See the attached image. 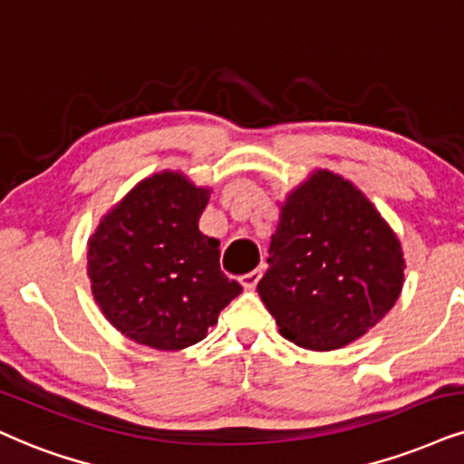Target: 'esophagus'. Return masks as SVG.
<instances>
[{
	"instance_id": "esophagus-1",
	"label": "esophagus",
	"mask_w": 464,
	"mask_h": 464,
	"mask_svg": "<svg viewBox=\"0 0 464 464\" xmlns=\"http://www.w3.org/2000/svg\"><path fill=\"white\" fill-rule=\"evenodd\" d=\"M260 277H262V268H254V271L245 273V276H241L243 288H245V290H254L256 285H258Z\"/></svg>"
}]
</instances>
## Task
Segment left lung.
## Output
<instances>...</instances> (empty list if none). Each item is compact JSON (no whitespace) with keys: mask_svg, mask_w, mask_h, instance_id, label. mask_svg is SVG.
<instances>
[{"mask_svg":"<svg viewBox=\"0 0 464 464\" xmlns=\"http://www.w3.org/2000/svg\"><path fill=\"white\" fill-rule=\"evenodd\" d=\"M266 262L260 299L279 334L310 351H334L374 327L404 279L396 234L353 182L331 171L290 193Z\"/></svg>","mask_w":464,"mask_h":464,"instance_id":"8db88e82","label":"left lung"}]
</instances>
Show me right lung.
I'll use <instances>...</instances> for the list:
<instances>
[{"label":"right lung","instance_id":"obj_1","mask_svg":"<svg viewBox=\"0 0 464 464\" xmlns=\"http://www.w3.org/2000/svg\"><path fill=\"white\" fill-rule=\"evenodd\" d=\"M208 191L163 171L140 182L102 217L88 243V276L120 334L159 351L204 340L243 293L219 266V241L198 223Z\"/></svg>","mask_w":464,"mask_h":464}]
</instances>
